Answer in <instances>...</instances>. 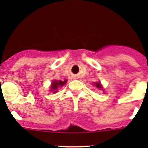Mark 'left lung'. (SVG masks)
Masks as SVG:
<instances>
[{"label": "left lung", "instance_id": "8db88e82", "mask_svg": "<svg viewBox=\"0 0 148 148\" xmlns=\"http://www.w3.org/2000/svg\"><path fill=\"white\" fill-rule=\"evenodd\" d=\"M94 85L97 87V88L102 89V86H101V84H100V82H95V83L94 84Z\"/></svg>", "mask_w": 148, "mask_h": 148}]
</instances>
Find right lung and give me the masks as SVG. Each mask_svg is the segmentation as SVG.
I'll return each mask as SVG.
<instances>
[{
	"label": "right lung",
	"mask_w": 148,
	"mask_h": 148,
	"mask_svg": "<svg viewBox=\"0 0 148 148\" xmlns=\"http://www.w3.org/2000/svg\"><path fill=\"white\" fill-rule=\"evenodd\" d=\"M66 82H67L66 80H64V82H62V81L53 80V82H52V84H51V86H50L51 92H53V93H56V92H58V88L64 85L66 83Z\"/></svg>",
	"instance_id": "add662e5"
}]
</instances>
